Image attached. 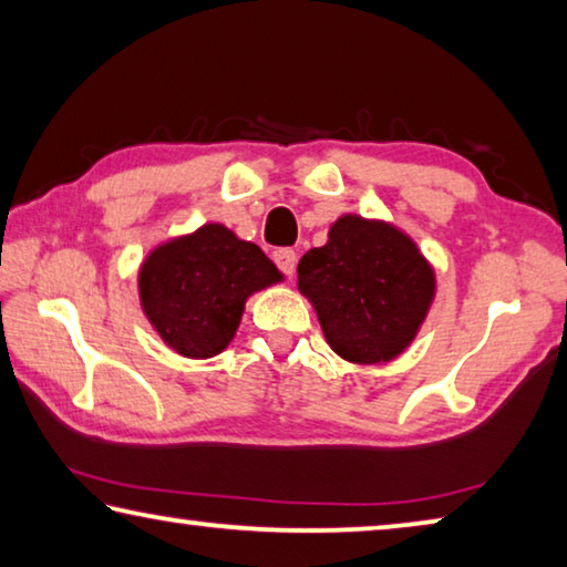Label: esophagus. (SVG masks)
Segmentation results:
<instances>
[{
    "instance_id": "obj_1",
    "label": "esophagus",
    "mask_w": 567,
    "mask_h": 567,
    "mask_svg": "<svg viewBox=\"0 0 567 567\" xmlns=\"http://www.w3.org/2000/svg\"><path fill=\"white\" fill-rule=\"evenodd\" d=\"M272 260L285 275H292L295 265H297V252L290 247H280V249H275V252H272Z\"/></svg>"
}]
</instances>
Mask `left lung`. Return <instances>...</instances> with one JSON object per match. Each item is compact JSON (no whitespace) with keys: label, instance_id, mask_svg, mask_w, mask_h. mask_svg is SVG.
I'll return each mask as SVG.
<instances>
[{"label":"left lung","instance_id":"obj_1","mask_svg":"<svg viewBox=\"0 0 567 567\" xmlns=\"http://www.w3.org/2000/svg\"><path fill=\"white\" fill-rule=\"evenodd\" d=\"M297 287L324 338L350 362H388L408 348L435 295V275L400 229L340 217L324 247L297 265Z\"/></svg>","mask_w":567,"mask_h":567}]
</instances>
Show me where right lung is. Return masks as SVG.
<instances>
[{
	"label": "right lung",
	"instance_id": "add662e5",
	"mask_svg": "<svg viewBox=\"0 0 567 567\" xmlns=\"http://www.w3.org/2000/svg\"><path fill=\"white\" fill-rule=\"evenodd\" d=\"M277 280L280 272L260 247L223 225H205L147 257L140 300L172 350L213 358L235 338L247 297Z\"/></svg>",
	"mask_w": 567,
	"mask_h": 567
}]
</instances>
